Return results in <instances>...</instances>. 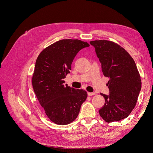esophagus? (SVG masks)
Here are the masks:
<instances>
[{
	"instance_id": "1",
	"label": "esophagus",
	"mask_w": 153,
	"mask_h": 153,
	"mask_svg": "<svg viewBox=\"0 0 153 153\" xmlns=\"http://www.w3.org/2000/svg\"><path fill=\"white\" fill-rule=\"evenodd\" d=\"M95 95L94 92H88V96H94Z\"/></svg>"
}]
</instances>
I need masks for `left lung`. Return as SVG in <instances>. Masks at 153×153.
Returning <instances> with one entry per match:
<instances>
[{"label":"left lung","instance_id":"1","mask_svg":"<svg viewBox=\"0 0 153 153\" xmlns=\"http://www.w3.org/2000/svg\"><path fill=\"white\" fill-rule=\"evenodd\" d=\"M90 43L95 48L104 76L109 78V94H100L105 101L100 115L107 123L121 121L135 108L141 90L136 64L125 49L112 41L96 40Z\"/></svg>","mask_w":153,"mask_h":153}]
</instances>
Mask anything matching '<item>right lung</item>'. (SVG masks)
Here are the masks:
<instances>
[{"label":"right lung","instance_id":"1","mask_svg":"<svg viewBox=\"0 0 153 153\" xmlns=\"http://www.w3.org/2000/svg\"><path fill=\"white\" fill-rule=\"evenodd\" d=\"M89 47L78 39H62L48 46L36 59L32 84L34 91L46 115L51 121L66 125L75 121L87 92L65 84V78L71 69L77 53Z\"/></svg>","mask_w":153,"mask_h":153}]
</instances>
